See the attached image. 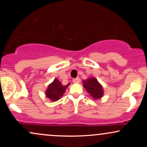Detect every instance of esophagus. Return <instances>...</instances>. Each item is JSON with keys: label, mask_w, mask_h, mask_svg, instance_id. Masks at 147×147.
<instances>
[{"label": "esophagus", "mask_w": 147, "mask_h": 147, "mask_svg": "<svg viewBox=\"0 0 147 147\" xmlns=\"http://www.w3.org/2000/svg\"><path fill=\"white\" fill-rule=\"evenodd\" d=\"M72 82H73V83H79L81 82V79L79 77H77V78L72 79Z\"/></svg>", "instance_id": "esophagus-1"}]
</instances>
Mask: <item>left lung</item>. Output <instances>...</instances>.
I'll list each match as a JSON object with an SVG mask.
<instances>
[{
	"instance_id": "obj_1",
	"label": "left lung",
	"mask_w": 147,
	"mask_h": 147,
	"mask_svg": "<svg viewBox=\"0 0 147 147\" xmlns=\"http://www.w3.org/2000/svg\"><path fill=\"white\" fill-rule=\"evenodd\" d=\"M84 87L94 99L102 98L104 95L102 86L99 83L97 79L89 78L83 81Z\"/></svg>"
}]
</instances>
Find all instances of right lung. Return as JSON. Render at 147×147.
<instances>
[{
  "mask_svg": "<svg viewBox=\"0 0 147 147\" xmlns=\"http://www.w3.org/2000/svg\"><path fill=\"white\" fill-rule=\"evenodd\" d=\"M70 84H68L63 86L59 80H58L57 78L55 79V80L51 84H49L48 88L45 91L46 97L52 102H56L63 96L65 89L68 87Z\"/></svg>",
  "mask_w": 147,
  "mask_h": 147,
  "instance_id": "right-lung-1",
  "label": "right lung"
}]
</instances>
